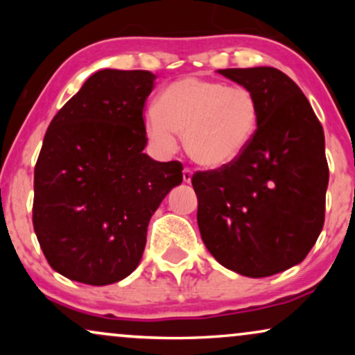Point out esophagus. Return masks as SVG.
Segmentation results:
<instances>
[{
  "mask_svg": "<svg viewBox=\"0 0 355 355\" xmlns=\"http://www.w3.org/2000/svg\"><path fill=\"white\" fill-rule=\"evenodd\" d=\"M191 177H193V173H191L190 168H185L183 170V182L185 183H190L191 182Z\"/></svg>",
  "mask_w": 355,
  "mask_h": 355,
  "instance_id": "obj_1",
  "label": "esophagus"
}]
</instances>
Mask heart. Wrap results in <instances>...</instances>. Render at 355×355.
Masks as SVG:
<instances>
[{"mask_svg":"<svg viewBox=\"0 0 355 355\" xmlns=\"http://www.w3.org/2000/svg\"><path fill=\"white\" fill-rule=\"evenodd\" d=\"M260 121L259 100L245 87L187 76L164 89L145 116V133L162 152H173L183 133L187 153L209 170L229 166L245 152Z\"/></svg>","mask_w":355,"mask_h":355,"instance_id":"heart-1","label":"heart"}]
</instances>
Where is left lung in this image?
<instances>
[{"mask_svg": "<svg viewBox=\"0 0 355 355\" xmlns=\"http://www.w3.org/2000/svg\"><path fill=\"white\" fill-rule=\"evenodd\" d=\"M218 73L254 93L260 121L234 164L191 178L198 229L229 270L252 279L279 274L302 262L324 227V130L302 89L277 68Z\"/></svg>", "mask_w": 355, "mask_h": 355, "instance_id": "obj_1", "label": "left lung"}]
</instances>
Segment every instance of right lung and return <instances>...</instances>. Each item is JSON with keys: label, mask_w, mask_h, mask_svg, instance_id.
I'll return each instance as SVG.
<instances>
[{"label": "right lung", "mask_w": 355, "mask_h": 355, "mask_svg": "<svg viewBox=\"0 0 355 355\" xmlns=\"http://www.w3.org/2000/svg\"><path fill=\"white\" fill-rule=\"evenodd\" d=\"M157 76L100 70L56 113L35 166L33 227L67 279L115 284L140 263L148 222L182 164L144 153V105Z\"/></svg>", "instance_id": "obj_1"}]
</instances>
